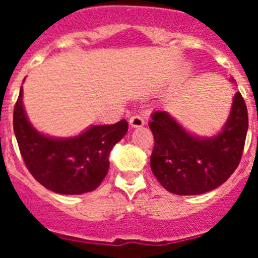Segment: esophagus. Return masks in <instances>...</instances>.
Masks as SVG:
<instances>
[{"label":"esophagus","mask_w":258,"mask_h":258,"mask_svg":"<svg viewBox=\"0 0 258 258\" xmlns=\"http://www.w3.org/2000/svg\"><path fill=\"white\" fill-rule=\"evenodd\" d=\"M129 125L132 127H142L145 125V120H143L142 116L140 115H133L129 120Z\"/></svg>","instance_id":"34e87169"}]
</instances>
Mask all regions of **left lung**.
<instances>
[{
    "instance_id": "8db88e82",
    "label": "left lung",
    "mask_w": 258,
    "mask_h": 258,
    "mask_svg": "<svg viewBox=\"0 0 258 258\" xmlns=\"http://www.w3.org/2000/svg\"><path fill=\"white\" fill-rule=\"evenodd\" d=\"M149 125L155 138L150 165L157 181L175 195H199L221 186L239 165L248 131L247 106L236 93L226 122L212 137L186 131L166 111H155Z\"/></svg>"
}]
</instances>
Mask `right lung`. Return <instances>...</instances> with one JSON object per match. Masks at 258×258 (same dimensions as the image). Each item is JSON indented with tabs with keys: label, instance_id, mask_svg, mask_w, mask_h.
<instances>
[{
	"label": "right lung",
	"instance_id": "right-lung-1",
	"mask_svg": "<svg viewBox=\"0 0 258 258\" xmlns=\"http://www.w3.org/2000/svg\"><path fill=\"white\" fill-rule=\"evenodd\" d=\"M126 132L127 122L121 120L113 125H92L67 138L41 133L28 120L23 88L14 108V133L27 168L47 190L61 195L95 190L108 172L109 152Z\"/></svg>",
	"mask_w": 258,
	"mask_h": 258
}]
</instances>
